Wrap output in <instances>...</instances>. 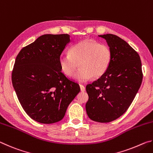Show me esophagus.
I'll use <instances>...</instances> for the list:
<instances>
[{
	"label": "esophagus",
	"mask_w": 153,
	"mask_h": 153,
	"mask_svg": "<svg viewBox=\"0 0 153 153\" xmlns=\"http://www.w3.org/2000/svg\"><path fill=\"white\" fill-rule=\"evenodd\" d=\"M79 87H80V90H81L82 92H84L85 90H86V88L84 86V85H82L80 84L79 85Z\"/></svg>",
	"instance_id": "34e87169"
}]
</instances>
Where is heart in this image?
Returning a JSON list of instances; mask_svg holds the SVG:
<instances>
[{"label":"heart","mask_w":153,"mask_h":153,"mask_svg":"<svg viewBox=\"0 0 153 153\" xmlns=\"http://www.w3.org/2000/svg\"><path fill=\"white\" fill-rule=\"evenodd\" d=\"M113 53L107 45L99 44L93 40H84L77 42L69 50V55L59 56V63L61 71L68 77L75 75L79 82L88 81L92 78L102 77L109 68Z\"/></svg>","instance_id":"heart-1"}]
</instances>
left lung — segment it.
<instances>
[{"label": "left lung", "instance_id": "1", "mask_svg": "<svg viewBox=\"0 0 153 153\" xmlns=\"http://www.w3.org/2000/svg\"><path fill=\"white\" fill-rule=\"evenodd\" d=\"M113 53L112 61L102 77L86 86V104L90 120L108 123L117 120L128 110L142 81V63L138 53L117 36L100 35Z\"/></svg>", "mask_w": 153, "mask_h": 153}]
</instances>
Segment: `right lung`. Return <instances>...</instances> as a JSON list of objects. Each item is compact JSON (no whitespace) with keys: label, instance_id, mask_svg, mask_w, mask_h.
<instances>
[{"label":"right lung","instance_id":"add662e5","mask_svg":"<svg viewBox=\"0 0 153 153\" xmlns=\"http://www.w3.org/2000/svg\"><path fill=\"white\" fill-rule=\"evenodd\" d=\"M69 42V34L42 35L23 48L15 59L13 86L25 113L39 123L61 121L80 91L79 85L61 71L59 63Z\"/></svg>","mask_w":153,"mask_h":153}]
</instances>
